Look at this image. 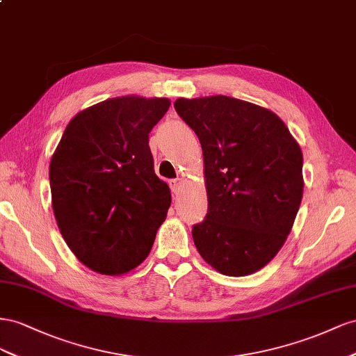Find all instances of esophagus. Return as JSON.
Returning <instances> with one entry per match:
<instances>
[{"label": "esophagus", "instance_id": "34e87169", "mask_svg": "<svg viewBox=\"0 0 356 356\" xmlns=\"http://www.w3.org/2000/svg\"><path fill=\"white\" fill-rule=\"evenodd\" d=\"M184 186V179H175L171 180V189L175 194H180V189Z\"/></svg>", "mask_w": 356, "mask_h": 356}]
</instances>
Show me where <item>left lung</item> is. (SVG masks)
Listing matches in <instances>:
<instances>
[{
    "label": "left lung",
    "instance_id": "left-lung-1",
    "mask_svg": "<svg viewBox=\"0 0 356 356\" xmlns=\"http://www.w3.org/2000/svg\"><path fill=\"white\" fill-rule=\"evenodd\" d=\"M204 156L207 216L192 228L201 258L225 276L257 273L277 255L298 213L302 152L271 110L227 95L177 98Z\"/></svg>",
    "mask_w": 356,
    "mask_h": 356
}]
</instances>
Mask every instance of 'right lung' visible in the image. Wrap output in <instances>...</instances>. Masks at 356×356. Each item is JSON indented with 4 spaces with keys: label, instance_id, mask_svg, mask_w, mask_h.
Returning <instances> with one entry per match:
<instances>
[{
    "label": "right lung",
    "instance_id": "right-lung-1",
    "mask_svg": "<svg viewBox=\"0 0 356 356\" xmlns=\"http://www.w3.org/2000/svg\"><path fill=\"white\" fill-rule=\"evenodd\" d=\"M168 98L116 97L70 120L49 167L52 207L67 246L95 273L120 276L143 262L171 204L154 170L149 133Z\"/></svg>",
    "mask_w": 356,
    "mask_h": 356
}]
</instances>
